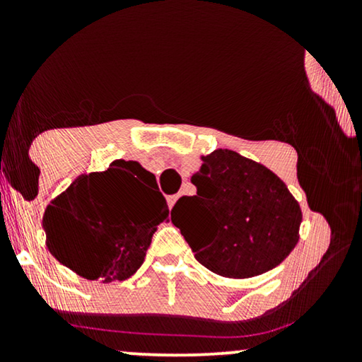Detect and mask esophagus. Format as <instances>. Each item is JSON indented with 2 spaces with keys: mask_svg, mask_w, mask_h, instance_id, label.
Here are the masks:
<instances>
[{
  "mask_svg": "<svg viewBox=\"0 0 362 362\" xmlns=\"http://www.w3.org/2000/svg\"><path fill=\"white\" fill-rule=\"evenodd\" d=\"M177 199H178V195H177V194H175V195H168V197H167L168 206H170V207H173V204H175V202H177Z\"/></svg>",
  "mask_w": 362,
  "mask_h": 362,
  "instance_id": "obj_1",
  "label": "esophagus"
}]
</instances>
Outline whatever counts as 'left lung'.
<instances>
[{
	"instance_id": "1",
	"label": "left lung",
	"mask_w": 362,
	"mask_h": 362,
	"mask_svg": "<svg viewBox=\"0 0 362 362\" xmlns=\"http://www.w3.org/2000/svg\"><path fill=\"white\" fill-rule=\"evenodd\" d=\"M192 184L197 194L178 199L172 213L187 211L194 221H172L206 269L247 279L271 271L296 247L301 207L267 167L216 149L202 156Z\"/></svg>"
}]
</instances>
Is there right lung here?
Segmentation results:
<instances>
[{
  "label": "right lung",
  "instance_id": "obj_1",
  "mask_svg": "<svg viewBox=\"0 0 362 362\" xmlns=\"http://www.w3.org/2000/svg\"><path fill=\"white\" fill-rule=\"evenodd\" d=\"M141 180L156 178L138 161L117 160L105 172L80 175L44 214L49 252L85 279L131 277L146 257L153 233L168 218L165 197L144 199Z\"/></svg>",
  "mask_w": 362,
  "mask_h": 362
}]
</instances>
